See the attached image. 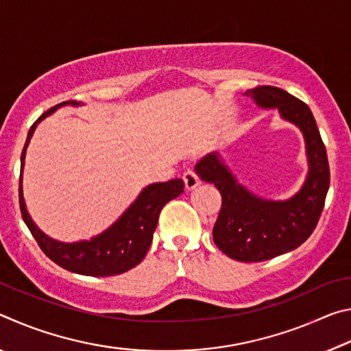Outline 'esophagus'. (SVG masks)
I'll return each instance as SVG.
<instances>
[{"mask_svg":"<svg viewBox=\"0 0 351 351\" xmlns=\"http://www.w3.org/2000/svg\"><path fill=\"white\" fill-rule=\"evenodd\" d=\"M182 180H184V186H186L187 190H193L195 187L199 186V178L195 175L193 170H187L186 173L182 175Z\"/></svg>","mask_w":351,"mask_h":351,"instance_id":"34e87169","label":"esophagus"}]
</instances>
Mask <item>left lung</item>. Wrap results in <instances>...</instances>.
<instances>
[{
    "mask_svg": "<svg viewBox=\"0 0 351 351\" xmlns=\"http://www.w3.org/2000/svg\"><path fill=\"white\" fill-rule=\"evenodd\" d=\"M245 96L260 108H276L283 121L304 134L308 173L299 192L288 199L258 197L239 182L217 152L199 159L195 171L221 193V210L213 226V241L219 251L237 261H265L299 247L313 234L330 187V169L306 104L276 86H257Z\"/></svg>",
    "mask_w": 351,
    "mask_h": 351,
    "instance_id": "8db88e82",
    "label": "left lung"
}]
</instances>
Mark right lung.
I'll use <instances>...</instances> for the list:
<instances>
[{"label":"right lung","instance_id":"1","mask_svg":"<svg viewBox=\"0 0 351 351\" xmlns=\"http://www.w3.org/2000/svg\"><path fill=\"white\" fill-rule=\"evenodd\" d=\"M66 105H83L75 100L58 104L54 108L43 112L37 122L34 123L27 133V139L21 154V173H20V209L23 219L31 230L34 239L37 240L47 257L54 263L62 266L66 271L82 276L108 277L117 276L122 272L138 266L144 260L148 247L152 245L153 232L158 226V218L162 207L184 192L182 180H170L167 182H154L142 189L128 209L112 223L108 229L100 232L90 240H80L74 243H64L51 239L37 224L34 223L27 212V207L23 197V169H25L26 150L35 128L38 123L51 116L52 112Z\"/></svg>","mask_w":351,"mask_h":351}]
</instances>
